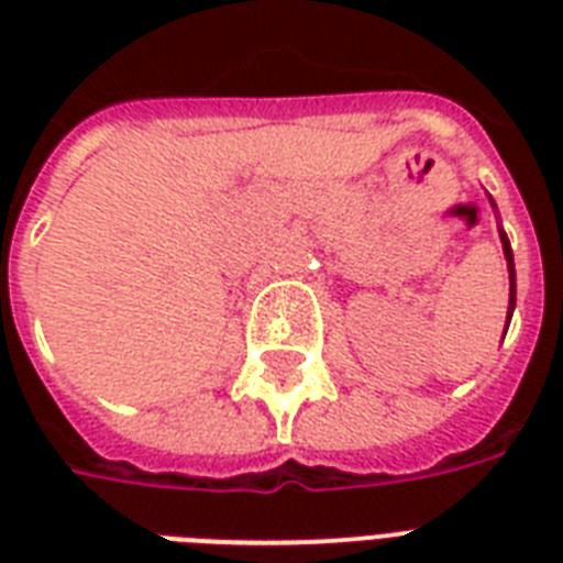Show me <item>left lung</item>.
<instances>
[{
    "instance_id": "obj_1",
    "label": "left lung",
    "mask_w": 563,
    "mask_h": 563,
    "mask_svg": "<svg viewBox=\"0 0 563 563\" xmlns=\"http://www.w3.org/2000/svg\"><path fill=\"white\" fill-rule=\"evenodd\" d=\"M499 239H503V251H506V260H508V280H511V298H508V316H506L508 321H511V312H515V256H511V245H508L506 233H499Z\"/></svg>"
}]
</instances>
